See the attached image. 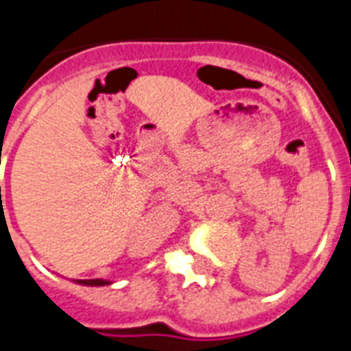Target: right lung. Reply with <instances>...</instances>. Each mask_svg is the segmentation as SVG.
<instances>
[{
  "mask_svg": "<svg viewBox=\"0 0 351 351\" xmlns=\"http://www.w3.org/2000/svg\"><path fill=\"white\" fill-rule=\"evenodd\" d=\"M80 284H85V286H104V284H109L106 280H98V278H89V280H78Z\"/></svg>",
  "mask_w": 351,
  "mask_h": 351,
  "instance_id": "right-lung-1",
  "label": "right lung"
}]
</instances>
